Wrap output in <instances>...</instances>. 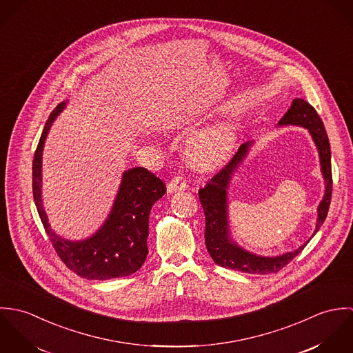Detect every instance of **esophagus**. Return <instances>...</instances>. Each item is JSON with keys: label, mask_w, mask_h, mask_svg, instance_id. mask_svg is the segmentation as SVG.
<instances>
[{"label": "esophagus", "mask_w": 353, "mask_h": 353, "mask_svg": "<svg viewBox=\"0 0 353 353\" xmlns=\"http://www.w3.org/2000/svg\"><path fill=\"white\" fill-rule=\"evenodd\" d=\"M189 188L188 181L183 176H174L168 185H167V192L168 193H175V192H181V190H186Z\"/></svg>", "instance_id": "1"}]
</instances>
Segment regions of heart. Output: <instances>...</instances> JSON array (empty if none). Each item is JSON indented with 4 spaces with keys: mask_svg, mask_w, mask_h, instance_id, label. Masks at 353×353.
Wrapping results in <instances>:
<instances>
[{
    "mask_svg": "<svg viewBox=\"0 0 353 353\" xmlns=\"http://www.w3.org/2000/svg\"><path fill=\"white\" fill-rule=\"evenodd\" d=\"M238 137V123L232 119L214 122L194 133L186 143V154L202 170L224 164L232 154Z\"/></svg>",
    "mask_w": 353,
    "mask_h": 353,
    "instance_id": "1",
    "label": "heart"
}]
</instances>
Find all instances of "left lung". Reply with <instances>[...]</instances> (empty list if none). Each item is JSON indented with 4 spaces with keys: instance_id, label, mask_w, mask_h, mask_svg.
Masks as SVG:
<instances>
[{
    "instance_id": "8db88e82",
    "label": "left lung",
    "mask_w": 353,
    "mask_h": 353,
    "mask_svg": "<svg viewBox=\"0 0 353 353\" xmlns=\"http://www.w3.org/2000/svg\"><path fill=\"white\" fill-rule=\"evenodd\" d=\"M279 125H298L308 129L321 159V168L326 183V190L323 200L318 206V220L315 232L323 224L332 200V161H330V144L323 126L315 108L303 99L292 101L291 108L280 119ZM250 143L241 145L235 156L217 172L210 181L206 182L205 188L200 189L199 197L205 213V245L214 263L245 272V273H276L287 266L299 252H302L310 239L298 250L285 252L279 256H258L255 254L246 252L231 242L228 236V221H227V189L232 174L235 172L238 164L246 156ZM314 232V234H315Z\"/></svg>"
}]
</instances>
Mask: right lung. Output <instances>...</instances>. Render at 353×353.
I'll use <instances>...</instances> for the list:
<instances>
[{"label": "right lung", "mask_w": 353, "mask_h": 353, "mask_svg": "<svg viewBox=\"0 0 353 353\" xmlns=\"http://www.w3.org/2000/svg\"><path fill=\"white\" fill-rule=\"evenodd\" d=\"M59 103L50 114L32 161V193L39 217L61 261L87 280H110L137 272L148 255V223L153 203L165 194V183L144 167L125 171L111 213L101 230L87 241L69 242L59 238L48 221L42 197V151Z\"/></svg>", "instance_id": "1"}]
</instances>
